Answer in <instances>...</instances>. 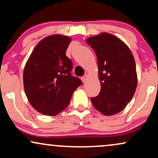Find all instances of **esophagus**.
Instances as JSON below:
<instances>
[{"label":"esophagus","mask_w":158,"mask_h":158,"mask_svg":"<svg viewBox=\"0 0 158 158\" xmlns=\"http://www.w3.org/2000/svg\"><path fill=\"white\" fill-rule=\"evenodd\" d=\"M81 80H82V81L84 83H85L86 81H87V75H85L84 77H81Z\"/></svg>","instance_id":"34e87169"}]
</instances>
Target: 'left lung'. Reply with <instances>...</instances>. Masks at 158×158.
<instances>
[{"label": "left lung", "instance_id": "1", "mask_svg": "<svg viewBox=\"0 0 158 158\" xmlns=\"http://www.w3.org/2000/svg\"><path fill=\"white\" fill-rule=\"evenodd\" d=\"M97 56L101 92L91 98L93 106L106 116L123 110L137 87L134 57L119 38L103 33L87 39Z\"/></svg>", "mask_w": 158, "mask_h": 158}]
</instances>
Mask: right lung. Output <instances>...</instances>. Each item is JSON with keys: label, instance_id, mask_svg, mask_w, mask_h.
Returning a JSON list of instances; mask_svg holds the SVG:
<instances>
[{"label": "right lung", "instance_id": "add662e5", "mask_svg": "<svg viewBox=\"0 0 158 158\" xmlns=\"http://www.w3.org/2000/svg\"><path fill=\"white\" fill-rule=\"evenodd\" d=\"M71 39L52 35L41 40L26 63L25 92L32 106L47 116L58 114L69 106L73 92L81 85L71 71L73 63L65 55Z\"/></svg>", "mask_w": 158, "mask_h": 158}]
</instances>
